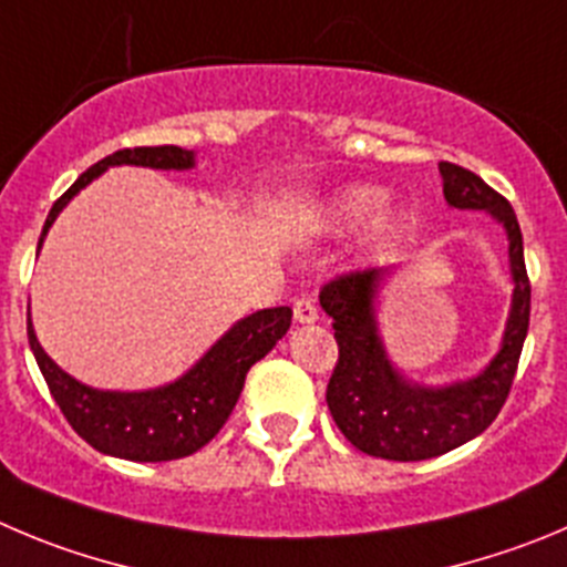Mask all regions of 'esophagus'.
Listing matches in <instances>:
<instances>
[{
  "label": "esophagus",
  "mask_w": 567,
  "mask_h": 567,
  "mask_svg": "<svg viewBox=\"0 0 567 567\" xmlns=\"http://www.w3.org/2000/svg\"><path fill=\"white\" fill-rule=\"evenodd\" d=\"M293 319H296V324H316V321H319V308L313 305V299L296 301Z\"/></svg>",
  "instance_id": "1"
}]
</instances>
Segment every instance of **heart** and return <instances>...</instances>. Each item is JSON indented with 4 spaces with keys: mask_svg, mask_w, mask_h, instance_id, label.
Segmentation results:
<instances>
[{
    "mask_svg": "<svg viewBox=\"0 0 567 567\" xmlns=\"http://www.w3.org/2000/svg\"><path fill=\"white\" fill-rule=\"evenodd\" d=\"M383 204V189L369 187V184H355V187H347L341 193H336L321 206V220L332 231L358 229L367 220H372L369 224V240L383 243L391 235V229H394V218H391L389 212H380Z\"/></svg>",
    "mask_w": 567,
    "mask_h": 567,
    "instance_id": "obj_1",
    "label": "heart"
}]
</instances>
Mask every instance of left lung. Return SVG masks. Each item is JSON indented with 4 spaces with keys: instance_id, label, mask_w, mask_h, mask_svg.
<instances>
[{
    "instance_id": "obj_1",
    "label": "left lung",
    "mask_w": 567,
    "mask_h": 567,
    "mask_svg": "<svg viewBox=\"0 0 567 567\" xmlns=\"http://www.w3.org/2000/svg\"><path fill=\"white\" fill-rule=\"evenodd\" d=\"M444 200L453 209H484L509 240L512 308L501 349L478 374L444 385L416 383L394 367L378 321V296L391 268L343 274L321 288V308L332 316L338 363L327 385V405L343 436L361 453L389 462H422L470 442L504 409L520 361L532 313V285L523 262V235L509 200L484 178L442 162Z\"/></svg>"
}]
</instances>
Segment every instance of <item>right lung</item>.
<instances>
[{"mask_svg": "<svg viewBox=\"0 0 567 567\" xmlns=\"http://www.w3.org/2000/svg\"><path fill=\"white\" fill-rule=\"evenodd\" d=\"M134 164L153 171H193L195 153L176 145L162 147H125L92 164L47 215L44 231L39 237V251L44 237L63 206L83 187L103 176L109 167ZM290 308H268L235 321L204 355L173 383L145 391H105L81 383L63 372L35 338L28 308V338L35 363L50 385L52 400L63 411L66 422L86 439L94 451L128 462H173L200 451L229 420L237 405L248 369L277 347L288 332Z\"/></svg>", "mask_w": 567, "mask_h": 567, "instance_id": "obj_1", "label": "right lung"}]
</instances>
